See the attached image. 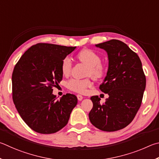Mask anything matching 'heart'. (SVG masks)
<instances>
[{"instance_id": "heart-1", "label": "heart", "mask_w": 159, "mask_h": 159, "mask_svg": "<svg viewBox=\"0 0 159 159\" xmlns=\"http://www.w3.org/2000/svg\"><path fill=\"white\" fill-rule=\"evenodd\" d=\"M87 87V84H84V83H79V84H75L72 86V90L73 91H78L82 89H84Z\"/></svg>"}]
</instances>
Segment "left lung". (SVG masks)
<instances>
[{
	"mask_svg": "<svg viewBox=\"0 0 159 159\" xmlns=\"http://www.w3.org/2000/svg\"><path fill=\"white\" fill-rule=\"evenodd\" d=\"M70 49L58 44H35L14 68V103L25 123L35 132L51 134L62 129L77 104L75 95L61 93L57 96L52 89L62 80L63 60Z\"/></svg>",
	"mask_w": 159,
	"mask_h": 159,
	"instance_id": "1",
	"label": "left lung"
}]
</instances>
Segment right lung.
I'll return each mask as SVG.
<instances>
[{"label":"right lung","instance_id":"add662e5","mask_svg":"<svg viewBox=\"0 0 159 159\" xmlns=\"http://www.w3.org/2000/svg\"><path fill=\"white\" fill-rule=\"evenodd\" d=\"M96 47L107 54V75L100 86L107 97L101 102L98 97L91 98L93 108L89 117L97 129L116 131L126 127L137 114L146 87L145 75L140 58L123 42L111 40Z\"/></svg>","mask_w":159,"mask_h":159}]
</instances>
